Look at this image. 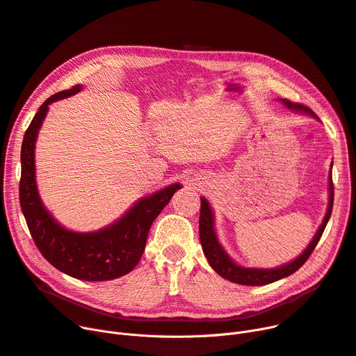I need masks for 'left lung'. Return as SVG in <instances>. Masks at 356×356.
<instances>
[{"label": "left lung", "instance_id": "1", "mask_svg": "<svg viewBox=\"0 0 356 356\" xmlns=\"http://www.w3.org/2000/svg\"><path fill=\"white\" fill-rule=\"evenodd\" d=\"M289 108L296 109V111H302L306 112V114H310L312 117L317 118L314 112L303 105V104H294L289 99H282ZM329 208L326 212V216L322 222V225L319 228V231L316 232L313 241L309 244V247L305 250V252L296 258L291 263L282 266L278 268H273V270H259V268H244L236 266L234 261L227 255V252L222 250L220 244L216 239V234L213 229V213L212 209L209 207L208 200L202 197L200 199V216H199V236H200V244H202V250L204 257L208 258L211 267L223 278L229 280L232 283L236 284H242V286H264V284H270L277 282V280H282L284 277H289L290 274L296 273L298 268H300L306 261L309 259V257L312 255V252L314 251L317 242L321 241L322 234L327 225V220L332 215V208H333V196H334V191H333V180H332V170L329 175Z\"/></svg>", "mask_w": 356, "mask_h": 356}]
</instances>
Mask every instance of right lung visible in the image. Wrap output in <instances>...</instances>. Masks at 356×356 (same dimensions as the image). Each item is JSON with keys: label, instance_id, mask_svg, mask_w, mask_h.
Here are the masks:
<instances>
[{"label": "right lung", "instance_id": "obj_1", "mask_svg": "<svg viewBox=\"0 0 356 356\" xmlns=\"http://www.w3.org/2000/svg\"><path fill=\"white\" fill-rule=\"evenodd\" d=\"M81 90L76 85L47 98L31 120L22 145L20 204L35 247L59 271L85 282H106L133 271L145 248L154 219L180 184H172L141 199L114 225L92 234L72 232L60 227L44 209L35 188L34 143L49 105Z\"/></svg>", "mask_w": 356, "mask_h": 356}]
</instances>
